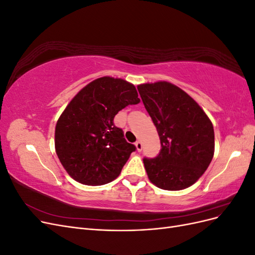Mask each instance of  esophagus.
<instances>
[{
  "mask_svg": "<svg viewBox=\"0 0 255 255\" xmlns=\"http://www.w3.org/2000/svg\"><path fill=\"white\" fill-rule=\"evenodd\" d=\"M135 145H136V150L138 151V152H140L141 150H142V143H141V141H136L135 142Z\"/></svg>",
  "mask_w": 255,
  "mask_h": 255,
  "instance_id": "1",
  "label": "esophagus"
}]
</instances>
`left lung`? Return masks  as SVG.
<instances>
[{
	"mask_svg": "<svg viewBox=\"0 0 255 255\" xmlns=\"http://www.w3.org/2000/svg\"><path fill=\"white\" fill-rule=\"evenodd\" d=\"M137 89L161 145L155 158H143L150 182L165 190L191 186L214 156L212 121L194 99L171 83H145L138 85Z\"/></svg>",
	"mask_w": 255,
	"mask_h": 255,
	"instance_id": "obj_1",
	"label": "left lung"
}]
</instances>
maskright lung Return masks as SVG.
I'll return each instance as SVG.
<instances>
[{
	"label": "right lung",
	"instance_id": "1",
	"mask_svg": "<svg viewBox=\"0 0 255 255\" xmlns=\"http://www.w3.org/2000/svg\"><path fill=\"white\" fill-rule=\"evenodd\" d=\"M139 102L132 83L112 76L90 82L74 96L55 127L56 154L73 180L99 186L117 179L136 148L114 118Z\"/></svg>",
	"mask_w": 255,
	"mask_h": 255
}]
</instances>
